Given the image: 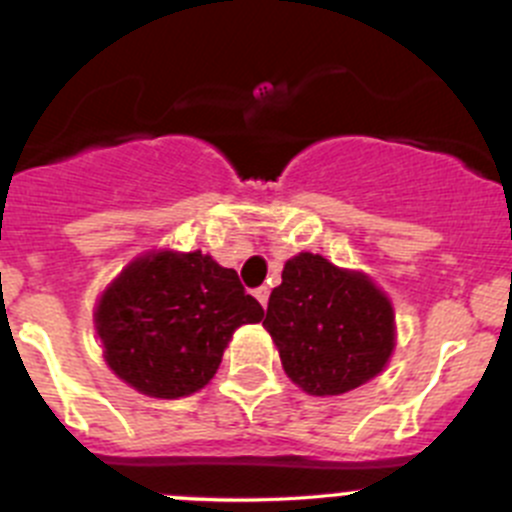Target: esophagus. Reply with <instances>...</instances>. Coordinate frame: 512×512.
Wrapping results in <instances>:
<instances>
[{
    "label": "esophagus",
    "mask_w": 512,
    "mask_h": 512,
    "mask_svg": "<svg viewBox=\"0 0 512 512\" xmlns=\"http://www.w3.org/2000/svg\"><path fill=\"white\" fill-rule=\"evenodd\" d=\"M253 294H256V299H259V304L266 309V304H269V289H266V286H259V289L253 291Z\"/></svg>",
    "instance_id": "obj_1"
}]
</instances>
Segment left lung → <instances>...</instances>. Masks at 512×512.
Instances as JSON below:
<instances>
[{"label":"left lung","mask_w":512,"mask_h":512,"mask_svg":"<svg viewBox=\"0 0 512 512\" xmlns=\"http://www.w3.org/2000/svg\"><path fill=\"white\" fill-rule=\"evenodd\" d=\"M284 372L306 394L329 397L377 377L394 349V311L359 271L319 253L286 261L264 319Z\"/></svg>","instance_id":"1"}]
</instances>
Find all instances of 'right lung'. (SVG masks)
Segmentation results:
<instances>
[{
  "instance_id": "add662e5",
  "label": "right lung",
  "mask_w": 512,
  "mask_h": 512,
  "mask_svg": "<svg viewBox=\"0 0 512 512\" xmlns=\"http://www.w3.org/2000/svg\"><path fill=\"white\" fill-rule=\"evenodd\" d=\"M264 309L201 251L145 253L102 291L95 309L105 362L123 382L158 399L206 387L241 324Z\"/></svg>"
}]
</instances>
